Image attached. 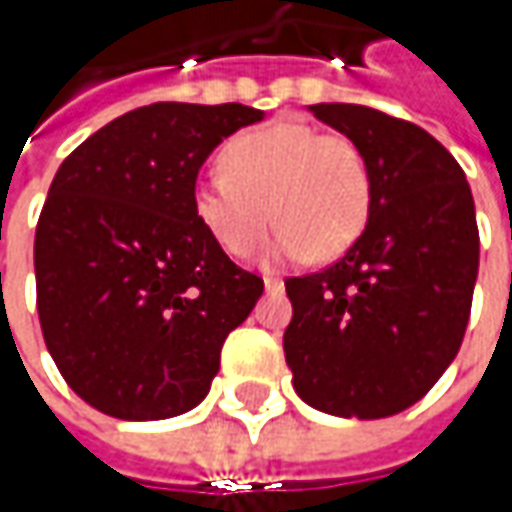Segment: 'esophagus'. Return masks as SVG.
I'll return each instance as SVG.
<instances>
[{
    "mask_svg": "<svg viewBox=\"0 0 512 512\" xmlns=\"http://www.w3.org/2000/svg\"><path fill=\"white\" fill-rule=\"evenodd\" d=\"M265 290L267 293H282L285 290V282L279 276H265Z\"/></svg>",
    "mask_w": 512,
    "mask_h": 512,
    "instance_id": "34e87169",
    "label": "esophagus"
}]
</instances>
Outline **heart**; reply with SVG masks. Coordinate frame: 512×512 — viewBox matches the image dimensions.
Returning a JSON list of instances; mask_svg holds the SVG:
<instances>
[{
	"label": "heart",
	"mask_w": 512,
	"mask_h": 512,
	"mask_svg": "<svg viewBox=\"0 0 512 512\" xmlns=\"http://www.w3.org/2000/svg\"><path fill=\"white\" fill-rule=\"evenodd\" d=\"M373 207L370 159L350 136L299 119L245 130L222 150V168L193 185V213L230 256H247L282 222L270 259H339Z\"/></svg>",
	"instance_id": "heart-1"
}]
</instances>
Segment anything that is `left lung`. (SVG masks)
Returning a JSON list of instances; mask_svg holds the SVG:
<instances>
[{
  "instance_id": "left-lung-1",
  "label": "left lung",
  "mask_w": 512,
  "mask_h": 512,
  "mask_svg": "<svg viewBox=\"0 0 512 512\" xmlns=\"http://www.w3.org/2000/svg\"><path fill=\"white\" fill-rule=\"evenodd\" d=\"M370 159L373 207L339 262L285 279V362L310 407L384 419L416 404L462 347L479 273L464 170L427 130L364 105H310Z\"/></svg>"
}]
</instances>
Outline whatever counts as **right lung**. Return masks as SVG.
I'll use <instances>...</instances> for the list:
<instances>
[{
  "label": "right lung",
  "mask_w": 512,
  "mask_h": 512,
  "mask_svg": "<svg viewBox=\"0 0 512 512\" xmlns=\"http://www.w3.org/2000/svg\"><path fill=\"white\" fill-rule=\"evenodd\" d=\"M262 116L239 102H156L56 170L33 242L36 310L62 379L90 407L150 422L207 396L265 282L196 219L193 185L210 150Z\"/></svg>",
  "instance_id": "obj_1"
}]
</instances>
